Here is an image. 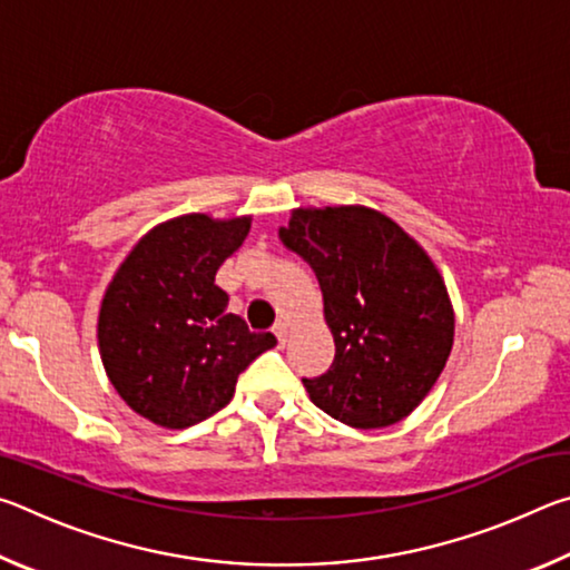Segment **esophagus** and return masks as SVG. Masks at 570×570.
<instances>
[{
	"label": "esophagus",
	"mask_w": 570,
	"mask_h": 570,
	"mask_svg": "<svg viewBox=\"0 0 570 570\" xmlns=\"http://www.w3.org/2000/svg\"><path fill=\"white\" fill-rule=\"evenodd\" d=\"M274 334H276L278 344H286V336H288V324H286L284 320H278V322L274 324Z\"/></svg>",
	"instance_id": "34e87169"
}]
</instances>
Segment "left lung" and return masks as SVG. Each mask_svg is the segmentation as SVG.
<instances>
[{
  "label": "left lung",
  "instance_id": "8db88e82",
  "mask_svg": "<svg viewBox=\"0 0 570 570\" xmlns=\"http://www.w3.org/2000/svg\"><path fill=\"white\" fill-rule=\"evenodd\" d=\"M278 238L314 268L334 362L302 380L330 417L380 430L428 397L452 350L455 314L417 240L366 206L296 208Z\"/></svg>",
  "mask_w": 570,
  "mask_h": 570
}]
</instances>
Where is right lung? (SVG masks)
Wrapping results in <instances>:
<instances>
[{"label":"right lung","mask_w":570,"mask_h":570,"mask_svg":"<svg viewBox=\"0 0 570 570\" xmlns=\"http://www.w3.org/2000/svg\"><path fill=\"white\" fill-rule=\"evenodd\" d=\"M250 216L186 214L132 246L105 288L98 320L102 366L132 412L183 430L224 410L236 380L276 346L228 314L220 264L244 244Z\"/></svg>","instance_id":"add662e5"}]
</instances>
